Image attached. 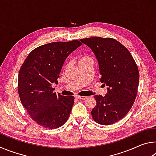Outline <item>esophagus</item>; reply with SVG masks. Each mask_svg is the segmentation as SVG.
Wrapping results in <instances>:
<instances>
[{"mask_svg": "<svg viewBox=\"0 0 156 156\" xmlns=\"http://www.w3.org/2000/svg\"><path fill=\"white\" fill-rule=\"evenodd\" d=\"M76 98L77 99H80V100H85L87 99V96H76Z\"/></svg>", "mask_w": 156, "mask_h": 156, "instance_id": "esophagus-1", "label": "esophagus"}]
</instances>
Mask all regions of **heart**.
I'll list each match as a JSON object with an SVG mask.
<instances>
[{
  "label": "heart",
  "mask_w": 156,
  "mask_h": 156,
  "mask_svg": "<svg viewBox=\"0 0 156 156\" xmlns=\"http://www.w3.org/2000/svg\"><path fill=\"white\" fill-rule=\"evenodd\" d=\"M91 60V57L87 54H80L78 56V64H80V63L88 61V60Z\"/></svg>",
  "instance_id": "heart-1"
}]
</instances>
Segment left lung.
<instances>
[{
	"label": "left lung",
	"instance_id": "8db88e82",
	"mask_svg": "<svg viewBox=\"0 0 156 156\" xmlns=\"http://www.w3.org/2000/svg\"><path fill=\"white\" fill-rule=\"evenodd\" d=\"M90 47L99 64L100 82L108 86L105 96H94L96 105L91 111L95 122L109 125L123 118L135 102L139 84L138 66L131 53L112 38L80 39Z\"/></svg>",
	"mask_w": 156,
	"mask_h": 156
}]
</instances>
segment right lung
Instances as JSON below:
<instances>
[{
	"instance_id": "right-lung-1",
	"label": "right lung",
	"mask_w": 156,
	"mask_h": 156,
	"mask_svg": "<svg viewBox=\"0 0 156 156\" xmlns=\"http://www.w3.org/2000/svg\"><path fill=\"white\" fill-rule=\"evenodd\" d=\"M83 44L79 41L54 42L32 50L20 69L18 92L31 119L43 127L54 129L67 122L74 97L54 92L65 59Z\"/></svg>"
}]
</instances>
